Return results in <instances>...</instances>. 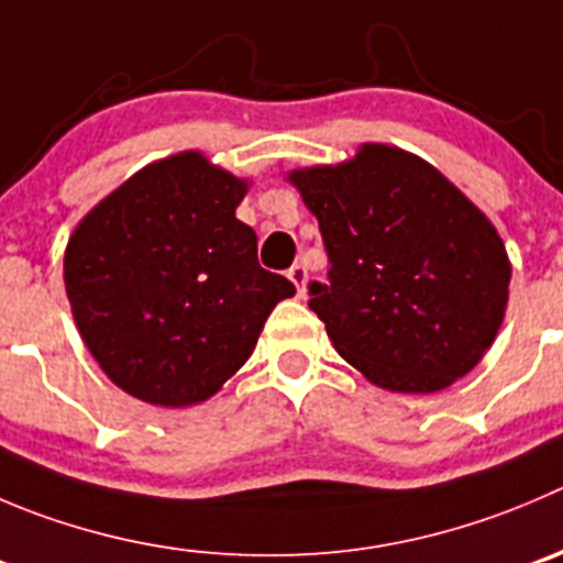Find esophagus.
<instances>
[{
  "label": "esophagus",
  "mask_w": 563,
  "mask_h": 563,
  "mask_svg": "<svg viewBox=\"0 0 563 563\" xmlns=\"http://www.w3.org/2000/svg\"><path fill=\"white\" fill-rule=\"evenodd\" d=\"M287 278H290L292 285H296L298 296H303V287H307V267H303V265H292L290 271H287Z\"/></svg>",
  "instance_id": "obj_1"
}]
</instances>
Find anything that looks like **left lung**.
Listing matches in <instances>:
<instances>
[{"instance_id":"8db88e82","label":"left lung","mask_w":563,"mask_h":563,"mask_svg":"<svg viewBox=\"0 0 563 563\" xmlns=\"http://www.w3.org/2000/svg\"><path fill=\"white\" fill-rule=\"evenodd\" d=\"M287 179L329 251V285H309V307L347 365L404 395L467 376L508 307L511 262L489 218L431 163L387 143Z\"/></svg>"}]
</instances>
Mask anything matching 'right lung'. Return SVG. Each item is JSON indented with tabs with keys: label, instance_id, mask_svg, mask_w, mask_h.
Instances as JSON below:
<instances>
[{
	"label": "right lung",
	"instance_id": "1",
	"mask_svg": "<svg viewBox=\"0 0 563 563\" xmlns=\"http://www.w3.org/2000/svg\"><path fill=\"white\" fill-rule=\"evenodd\" d=\"M249 179L179 152L104 196L71 232L63 278L104 376L165 409L205 404L254 353L267 314L296 296L260 267L234 210Z\"/></svg>",
	"mask_w": 563,
	"mask_h": 563
}]
</instances>
